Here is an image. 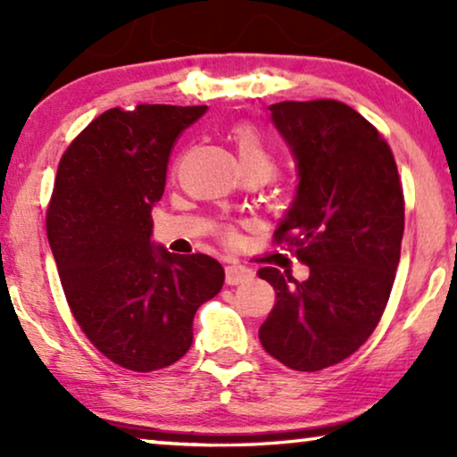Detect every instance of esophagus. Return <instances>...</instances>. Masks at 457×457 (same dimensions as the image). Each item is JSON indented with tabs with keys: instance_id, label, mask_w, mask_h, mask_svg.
Masks as SVG:
<instances>
[{
	"instance_id": "34e87169",
	"label": "esophagus",
	"mask_w": 457,
	"mask_h": 457,
	"mask_svg": "<svg viewBox=\"0 0 457 457\" xmlns=\"http://www.w3.org/2000/svg\"><path fill=\"white\" fill-rule=\"evenodd\" d=\"M253 278L252 268H245L241 264H230L227 266V285H241Z\"/></svg>"
}]
</instances>
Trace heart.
Instances as JSON below:
<instances>
[{
    "label": "heart",
    "mask_w": 457,
    "mask_h": 457,
    "mask_svg": "<svg viewBox=\"0 0 457 457\" xmlns=\"http://www.w3.org/2000/svg\"><path fill=\"white\" fill-rule=\"evenodd\" d=\"M228 139L233 143L243 172H264L270 177L277 166V158L258 129L252 124H237L230 129Z\"/></svg>",
    "instance_id": "1"
}]
</instances>
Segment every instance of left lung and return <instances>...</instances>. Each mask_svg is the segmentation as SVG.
<instances>
[{
	"instance_id": "left-lung-1",
	"label": "left lung",
	"mask_w": 457,
	"mask_h": 457,
	"mask_svg": "<svg viewBox=\"0 0 457 457\" xmlns=\"http://www.w3.org/2000/svg\"><path fill=\"white\" fill-rule=\"evenodd\" d=\"M270 112L299 170L274 243L289 245L310 278L260 268L277 293L260 343L291 370L316 372L358 352L380 322L402 253L403 187L385 137L343 102H280Z\"/></svg>"
}]
</instances>
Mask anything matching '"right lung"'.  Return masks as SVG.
Returning a JSON list of instances; mask_svg holds the SVG:
<instances>
[{"label":"right lung","mask_w":457,"mask_h":457,"mask_svg":"<svg viewBox=\"0 0 457 457\" xmlns=\"http://www.w3.org/2000/svg\"><path fill=\"white\" fill-rule=\"evenodd\" d=\"M205 110L112 108L60 160L46 224L62 289L87 339L127 370L152 372L183 358L197 308L222 289L218 260L149 241V212L164 193L174 143Z\"/></svg>","instance_id":"add662e5"}]
</instances>
